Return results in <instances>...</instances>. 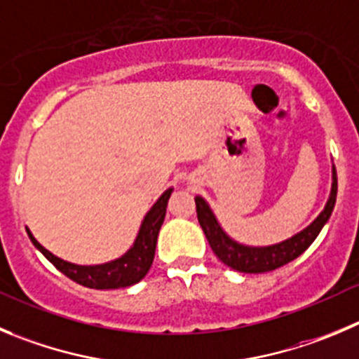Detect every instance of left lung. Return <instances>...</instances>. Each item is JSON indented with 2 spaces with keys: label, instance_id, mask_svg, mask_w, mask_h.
<instances>
[{
  "label": "left lung",
  "instance_id": "1",
  "mask_svg": "<svg viewBox=\"0 0 359 359\" xmlns=\"http://www.w3.org/2000/svg\"><path fill=\"white\" fill-rule=\"evenodd\" d=\"M334 202H337V170L333 172V187H331V196L327 200L326 207L320 212V216L311 223L308 229L294 236L292 239H287L280 244L266 248H250L237 244L226 236L223 230L217 225L216 217H214L212 210L209 209L205 202L200 196H196V216H198V223L202 226L203 233H205L207 241H209L210 248H212L214 255L225 264V266L232 267V269L239 271V273H267V271H274L278 267L285 266V264L292 262L294 259L304 253L310 248V244L316 241L323 226L326 225V221L330 219L331 212H333Z\"/></svg>",
  "mask_w": 359,
  "mask_h": 359
}]
</instances>
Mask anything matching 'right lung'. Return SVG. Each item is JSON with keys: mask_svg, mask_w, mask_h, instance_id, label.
Instances as JSON below:
<instances>
[{"mask_svg": "<svg viewBox=\"0 0 359 359\" xmlns=\"http://www.w3.org/2000/svg\"><path fill=\"white\" fill-rule=\"evenodd\" d=\"M170 195H172V189L164 191L163 196L157 200L156 205L149 210V214L143 219V225L140 229V233L136 237L134 246L127 251L126 255L113 260V262L100 264V266H74V264L65 262V260L58 259L53 253H49L42 244L36 243V239L32 236L29 230L28 236L32 239V243L35 244V248H39L42 251V255L60 273H63L67 278H70V280L79 283V285L97 290L120 289V287L134 285V283H138L149 273L150 266H152L157 244V233H159V229L164 221Z\"/></svg>", "mask_w": 359, "mask_h": 359, "instance_id": "obj_1", "label": "right lung"}]
</instances>
